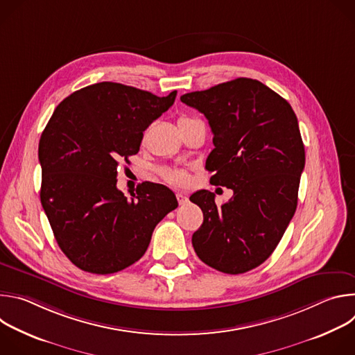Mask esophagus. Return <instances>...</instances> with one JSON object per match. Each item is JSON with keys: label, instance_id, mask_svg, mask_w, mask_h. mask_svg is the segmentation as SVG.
<instances>
[{"label": "esophagus", "instance_id": "34e87169", "mask_svg": "<svg viewBox=\"0 0 355 355\" xmlns=\"http://www.w3.org/2000/svg\"><path fill=\"white\" fill-rule=\"evenodd\" d=\"M177 200H178V204L180 205H185L187 204V202H188V196L187 195H184L182 192H177Z\"/></svg>", "mask_w": 355, "mask_h": 355}]
</instances>
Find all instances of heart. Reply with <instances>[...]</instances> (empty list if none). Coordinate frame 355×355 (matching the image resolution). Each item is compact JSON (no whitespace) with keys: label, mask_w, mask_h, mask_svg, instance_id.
<instances>
[{"label":"heart","mask_w":355,"mask_h":355,"mask_svg":"<svg viewBox=\"0 0 355 355\" xmlns=\"http://www.w3.org/2000/svg\"><path fill=\"white\" fill-rule=\"evenodd\" d=\"M187 116H182L180 119H185ZM162 174L163 177L171 182V184H177V185H181V184H185L188 181V177L187 174L182 171V170H175V168H164L162 170Z\"/></svg>","instance_id":"heart-1"}]
</instances>
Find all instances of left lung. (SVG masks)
Masks as SVG:
<instances>
[{"label": "left lung", "mask_w": 355, "mask_h": 355, "mask_svg": "<svg viewBox=\"0 0 355 355\" xmlns=\"http://www.w3.org/2000/svg\"><path fill=\"white\" fill-rule=\"evenodd\" d=\"M181 101L204 114L212 129L211 181L233 189L222 207L207 189L191 195L204 212L193 250L220 272H247L272 254L296 211L305 168L296 115L275 91L244 77L184 94Z\"/></svg>", "instance_id": "8db88e82"}]
</instances>
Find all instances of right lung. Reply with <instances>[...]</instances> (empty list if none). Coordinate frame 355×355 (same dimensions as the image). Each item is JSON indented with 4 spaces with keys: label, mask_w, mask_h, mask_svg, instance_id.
Instances as JSON below:
<instances>
[{
    "label": "right lung",
    "mask_w": 355,
    "mask_h": 355,
    "mask_svg": "<svg viewBox=\"0 0 355 355\" xmlns=\"http://www.w3.org/2000/svg\"><path fill=\"white\" fill-rule=\"evenodd\" d=\"M119 83L84 87L64 98L39 140L40 202L55 239L80 270L114 274L146 252L156 225L178 207L171 189L143 182L128 199L116 188L122 160L175 101Z\"/></svg>",
    "instance_id": "obj_1"
}]
</instances>
